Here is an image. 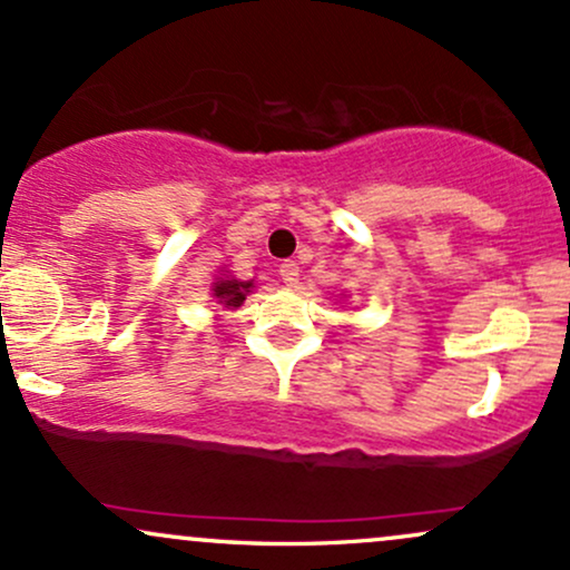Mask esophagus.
<instances>
[{
  "label": "esophagus",
  "mask_w": 570,
  "mask_h": 570,
  "mask_svg": "<svg viewBox=\"0 0 570 570\" xmlns=\"http://www.w3.org/2000/svg\"><path fill=\"white\" fill-rule=\"evenodd\" d=\"M278 273H281V278H284L286 286H297L299 284V267H297V263H294V259H286V263H281Z\"/></svg>",
  "instance_id": "34e87169"
}]
</instances>
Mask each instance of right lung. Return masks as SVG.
<instances>
[{
    "label": "right lung",
    "mask_w": 570,
    "mask_h": 570,
    "mask_svg": "<svg viewBox=\"0 0 570 570\" xmlns=\"http://www.w3.org/2000/svg\"><path fill=\"white\" fill-rule=\"evenodd\" d=\"M248 289H252V281L222 278L217 281V286H214V297H217L225 307H238L246 299Z\"/></svg>",
    "instance_id": "right-lung-1"
}]
</instances>
